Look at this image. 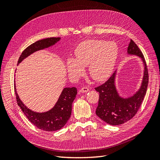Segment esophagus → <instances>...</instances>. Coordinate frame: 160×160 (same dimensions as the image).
<instances>
[{"label":"esophagus","instance_id":"1","mask_svg":"<svg viewBox=\"0 0 160 160\" xmlns=\"http://www.w3.org/2000/svg\"><path fill=\"white\" fill-rule=\"evenodd\" d=\"M88 91H89V89L87 88V87H84V88H82L80 89V91H79L80 93H87V92H88Z\"/></svg>","mask_w":160,"mask_h":160}]
</instances>
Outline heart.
I'll return each instance as SVG.
<instances>
[{"instance_id":"b5f03b06","label":"heart","mask_w":160,"mask_h":160,"mask_svg":"<svg viewBox=\"0 0 160 160\" xmlns=\"http://www.w3.org/2000/svg\"><path fill=\"white\" fill-rule=\"evenodd\" d=\"M118 54L114 42L87 40L81 42L75 50V59L69 58L67 69L73 77L83 74V67L89 66V73L97 81L108 79L112 72Z\"/></svg>"}]
</instances>
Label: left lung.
<instances>
[{
    "label": "left lung",
    "mask_w": 160,
    "mask_h": 160,
    "mask_svg": "<svg viewBox=\"0 0 160 160\" xmlns=\"http://www.w3.org/2000/svg\"><path fill=\"white\" fill-rule=\"evenodd\" d=\"M128 55L138 56L143 62V74L139 89L133 95L128 98L120 96L115 85L117 71L104 84L95 88L99 93L96 115L103 122L111 125L123 124L136 114L148 88L149 76L146 62L142 51L132 40L130 41L128 47Z\"/></svg>",
    "instance_id": "obj_1"
}]
</instances>
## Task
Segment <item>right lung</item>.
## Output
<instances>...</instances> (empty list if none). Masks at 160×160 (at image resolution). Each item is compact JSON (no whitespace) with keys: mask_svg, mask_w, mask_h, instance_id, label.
<instances>
[{"mask_svg":"<svg viewBox=\"0 0 160 160\" xmlns=\"http://www.w3.org/2000/svg\"><path fill=\"white\" fill-rule=\"evenodd\" d=\"M60 39V37H51L32 43L22 51L18 59V65L33 52L52 47ZM14 92L18 105L30 122L37 128L43 131L54 132L64 127L68 122L71 115L72 104L76 98L77 90L76 88H64L54 107L49 111L42 113L31 110L22 102L17 92L15 84Z\"/></svg>","mask_w":160,"mask_h":160,"instance_id":"add662e5","label":"right lung"}]
</instances>
